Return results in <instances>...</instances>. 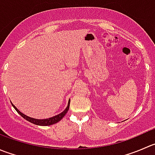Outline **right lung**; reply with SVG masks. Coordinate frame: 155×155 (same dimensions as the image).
I'll return each mask as SVG.
<instances>
[{"mask_svg":"<svg viewBox=\"0 0 155 155\" xmlns=\"http://www.w3.org/2000/svg\"><path fill=\"white\" fill-rule=\"evenodd\" d=\"M70 100H69L67 107H66V109L64 110L62 113H61V114H58V115H56V116H54V117H52L48 118V119L40 120V119H35V118L29 117H28V116L25 115V114H22V112H20V111H19V110L16 108V107L15 106V105H13V104L11 102L12 106L14 107V109L17 111V113L19 114V115L22 116L24 119H25L26 120H28V122L31 123V124H35V125H38V126H51V125H53V124H57V123L59 122L60 120H61V119L64 117V116H65V114H67V111H68L69 107H70Z\"/></svg>","mask_w":155,"mask_h":155,"instance_id":"add662e5","label":"right lung"}]
</instances>
